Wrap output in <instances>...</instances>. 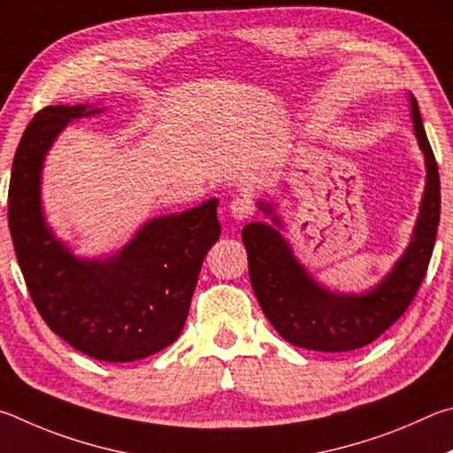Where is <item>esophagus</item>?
<instances>
[{"label":"esophagus","instance_id":"obj_1","mask_svg":"<svg viewBox=\"0 0 453 453\" xmlns=\"http://www.w3.org/2000/svg\"><path fill=\"white\" fill-rule=\"evenodd\" d=\"M228 212L233 214L234 220H244V219H249L252 212H255V209H252V203L249 201V198L234 196L233 201L228 203Z\"/></svg>","mask_w":453,"mask_h":453}]
</instances>
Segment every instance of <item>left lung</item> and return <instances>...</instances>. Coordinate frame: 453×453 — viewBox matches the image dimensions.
Wrapping results in <instances>:
<instances>
[{"mask_svg":"<svg viewBox=\"0 0 453 453\" xmlns=\"http://www.w3.org/2000/svg\"><path fill=\"white\" fill-rule=\"evenodd\" d=\"M410 105L418 145L426 157V188L408 249L374 288L362 295H342L316 282L280 234L282 222L271 203L257 204L274 226L249 222L242 228L252 290L268 322L287 342L316 352L356 350L384 334L414 300L438 234L440 173L418 101L411 95Z\"/></svg>","mask_w":453,"mask_h":453,"instance_id":"left-lung-1","label":"left lung"}]
</instances>
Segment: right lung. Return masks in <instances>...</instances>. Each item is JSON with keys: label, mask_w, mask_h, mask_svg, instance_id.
Segmentation results:
<instances>
[{"label": "right lung", "mask_w": 453, "mask_h": 453, "mask_svg": "<svg viewBox=\"0 0 453 453\" xmlns=\"http://www.w3.org/2000/svg\"><path fill=\"white\" fill-rule=\"evenodd\" d=\"M89 105L45 107L15 150L7 219L31 300L47 326L101 362H133L179 338L206 252L219 241L217 198L142 225L105 258H77L47 226L42 171L69 121L97 115Z\"/></svg>", "instance_id": "obj_1"}]
</instances>
